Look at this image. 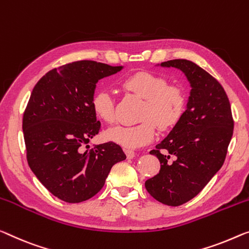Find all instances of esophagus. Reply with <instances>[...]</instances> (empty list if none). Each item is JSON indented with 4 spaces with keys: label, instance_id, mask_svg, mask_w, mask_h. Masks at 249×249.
<instances>
[{
    "label": "esophagus",
    "instance_id": "obj_1",
    "mask_svg": "<svg viewBox=\"0 0 249 249\" xmlns=\"http://www.w3.org/2000/svg\"><path fill=\"white\" fill-rule=\"evenodd\" d=\"M124 152H125V156H127V158L128 159H132L133 157H135V151H132V150H129V149H125L124 150Z\"/></svg>",
    "mask_w": 249,
    "mask_h": 249
}]
</instances>
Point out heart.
<instances>
[{"mask_svg":"<svg viewBox=\"0 0 249 249\" xmlns=\"http://www.w3.org/2000/svg\"><path fill=\"white\" fill-rule=\"evenodd\" d=\"M121 87L128 92L144 100L140 113V124L135 125H116L106 132L107 139L127 149L142 147L154 139L156 127L167 130L180 119L185 109V94L179 87L169 86L167 80L148 71H138L121 81ZM92 109L99 119L112 124L116 119L114 102L106 90L95 92Z\"/></svg>","mask_w":249,"mask_h":249,"instance_id":"b5f03b06","label":"heart"}]
</instances>
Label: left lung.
<instances>
[{
  "label": "left lung",
  "instance_id": "left-lung-1",
  "mask_svg": "<svg viewBox=\"0 0 249 249\" xmlns=\"http://www.w3.org/2000/svg\"><path fill=\"white\" fill-rule=\"evenodd\" d=\"M157 66L180 70L191 90L180 119L150 151L159 159L160 171L144 186L156 200L180 206L196 197L224 164L234 120L224 88L204 69L182 59Z\"/></svg>",
  "mask_w": 249,
  "mask_h": 249
}]
</instances>
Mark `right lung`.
<instances>
[{
    "instance_id": "right-lung-1",
    "label": "right lung",
    "mask_w": 249,
    "mask_h": 249,
    "mask_svg": "<svg viewBox=\"0 0 249 249\" xmlns=\"http://www.w3.org/2000/svg\"><path fill=\"white\" fill-rule=\"evenodd\" d=\"M122 69L78 61L49 71L33 88L23 114L26 158L42 185L61 200L90 199L113 164L125 159L112 141L81 151L101 127L91 105L97 83Z\"/></svg>"
}]
</instances>
